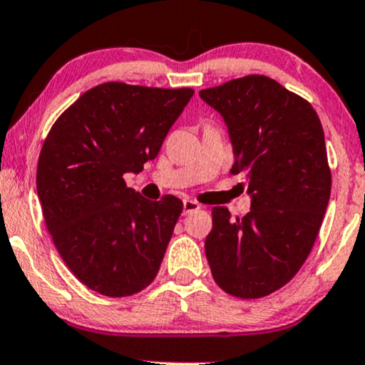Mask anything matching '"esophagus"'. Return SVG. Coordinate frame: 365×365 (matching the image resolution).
Returning a JSON list of instances; mask_svg holds the SVG:
<instances>
[{"instance_id":"obj_1","label":"esophagus","mask_w":365,"mask_h":365,"mask_svg":"<svg viewBox=\"0 0 365 365\" xmlns=\"http://www.w3.org/2000/svg\"><path fill=\"white\" fill-rule=\"evenodd\" d=\"M182 210H184V215H190V213H192V211L201 210V205L197 203V201H192V200H184V203H182Z\"/></svg>"}]
</instances>
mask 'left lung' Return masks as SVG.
<instances>
[{
  "instance_id": "1",
  "label": "left lung",
  "mask_w": 365,
  "mask_h": 365,
  "mask_svg": "<svg viewBox=\"0 0 365 365\" xmlns=\"http://www.w3.org/2000/svg\"><path fill=\"white\" fill-rule=\"evenodd\" d=\"M200 96L225 118L235 150L230 174L244 175L252 195L244 218L211 210V276L228 294L264 298L296 276L320 232L331 190L320 118L304 98L260 74Z\"/></svg>"
}]
</instances>
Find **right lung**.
<instances>
[{
  "mask_svg": "<svg viewBox=\"0 0 365 365\" xmlns=\"http://www.w3.org/2000/svg\"><path fill=\"white\" fill-rule=\"evenodd\" d=\"M192 94L111 81L81 94L48 130L37 165L45 225L89 289L123 298L159 272L182 201H148L123 175L155 159Z\"/></svg>",
  "mask_w": 365,
  "mask_h": 365,
  "instance_id": "obj_1",
  "label": "right lung"
}]
</instances>
